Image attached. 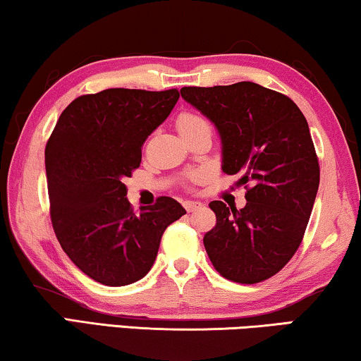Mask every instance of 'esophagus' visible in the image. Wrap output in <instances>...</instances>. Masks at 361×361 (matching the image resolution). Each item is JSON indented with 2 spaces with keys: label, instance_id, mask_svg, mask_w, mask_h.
Here are the masks:
<instances>
[{
  "label": "esophagus",
  "instance_id": "obj_1",
  "mask_svg": "<svg viewBox=\"0 0 361 361\" xmlns=\"http://www.w3.org/2000/svg\"><path fill=\"white\" fill-rule=\"evenodd\" d=\"M183 206H185L188 212H195V211H197V209L202 207V204L195 202V201H185V202H183Z\"/></svg>",
  "mask_w": 361,
  "mask_h": 361
}]
</instances>
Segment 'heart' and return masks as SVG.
Returning <instances> with one entry per match:
<instances>
[{"instance_id": "1", "label": "heart", "mask_w": 361, "mask_h": 361, "mask_svg": "<svg viewBox=\"0 0 361 361\" xmlns=\"http://www.w3.org/2000/svg\"><path fill=\"white\" fill-rule=\"evenodd\" d=\"M201 126H211L206 118L201 115H196V113H183V115L178 118V129L180 133L190 131V129L195 128H201ZM197 175L192 176V180H196Z\"/></svg>"}]
</instances>
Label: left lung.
Returning a JSON list of instances; mask_svg holds the SVG:
<instances>
[{
  "instance_id": "8db88e82",
  "label": "left lung",
  "mask_w": 361,
  "mask_h": 361,
  "mask_svg": "<svg viewBox=\"0 0 361 361\" xmlns=\"http://www.w3.org/2000/svg\"><path fill=\"white\" fill-rule=\"evenodd\" d=\"M222 139L228 175H241L246 206L212 201L217 224L204 246L220 276L257 283L276 276L303 240L319 186V162L297 104L255 82L183 87Z\"/></svg>"
}]
</instances>
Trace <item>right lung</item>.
<instances>
[{
    "label": "right lung",
    "instance_id": "obj_1",
    "mask_svg": "<svg viewBox=\"0 0 361 361\" xmlns=\"http://www.w3.org/2000/svg\"><path fill=\"white\" fill-rule=\"evenodd\" d=\"M178 89H106L74 99L45 147L53 230L85 276L109 287L142 279L160 238L186 211L169 196L134 212L125 180L142 159L147 136L173 110Z\"/></svg>",
    "mask_w": 361,
    "mask_h": 361
}]
</instances>
